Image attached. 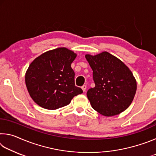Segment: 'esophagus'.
Returning <instances> with one entry per match:
<instances>
[{
  "mask_svg": "<svg viewBox=\"0 0 156 156\" xmlns=\"http://www.w3.org/2000/svg\"><path fill=\"white\" fill-rule=\"evenodd\" d=\"M82 89H83V91L84 92L86 91L87 89V85H83V87H82Z\"/></svg>",
  "mask_w": 156,
  "mask_h": 156,
  "instance_id": "1",
  "label": "esophagus"
}]
</instances>
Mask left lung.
<instances>
[{
	"label": "left lung",
	"mask_w": 156,
	"mask_h": 156,
	"mask_svg": "<svg viewBox=\"0 0 156 156\" xmlns=\"http://www.w3.org/2000/svg\"><path fill=\"white\" fill-rule=\"evenodd\" d=\"M85 58L93 70L94 88L87 96L92 108L105 116L123 112L130 106L135 96L137 83L128 67L107 51Z\"/></svg>",
	"instance_id": "8db88e82"
}]
</instances>
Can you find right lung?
I'll list each match as a JSON object with an SVG mask.
<instances>
[{"label":"right lung","instance_id":"right-lung-1","mask_svg":"<svg viewBox=\"0 0 156 156\" xmlns=\"http://www.w3.org/2000/svg\"><path fill=\"white\" fill-rule=\"evenodd\" d=\"M77 55L66 47L43 53L33 60L25 73V84L34 102L44 109L65 107L83 93L75 85V73L71 67Z\"/></svg>","mask_w":156,"mask_h":156}]
</instances>
